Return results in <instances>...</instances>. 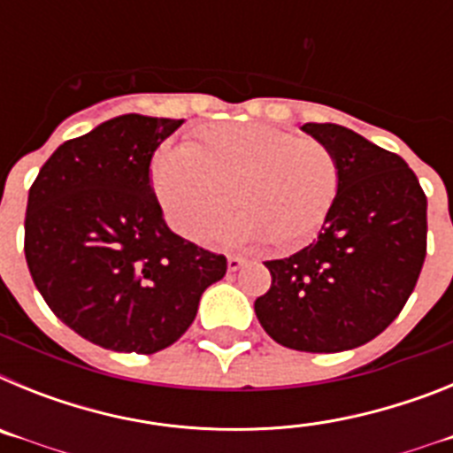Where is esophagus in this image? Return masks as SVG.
<instances>
[{"label": "esophagus", "instance_id": "esophagus-1", "mask_svg": "<svg viewBox=\"0 0 453 453\" xmlns=\"http://www.w3.org/2000/svg\"><path fill=\"white\" fill-rule=\"evenodd\" d=\"M242 263H245V258H242V256H235V254H231L229 258H226V267H229L231 272L240 270V267H242Z\"/></svg>", "mask_w": 453, "mask_h": 453}]
</instances>
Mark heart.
I'll list each match as a JSON object with an SVG mask.
<instances>
[{
	"instance_id": "obj_1",
	"label": "heart",
	"mask_w": 453,
	"mask_h": 453,
	"mask_svg": "<svg viewBox=\"0 0 453 453\" xmlns=\"http://www.w3.org/2000/svg\"><path fill=\"white\" fill-rule=\"evenodd\" d=\"M340 179L338 156L326 142L256 124L208 131L154 167L156 195L181 235L218 234L235 197L242 231L281 250L302 245L322 226Z\"/></svg>"
}]
</instances>
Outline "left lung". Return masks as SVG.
<instances>
[{"label": "left lung", "mask_w": 453, "mask_h": 453, "mask_svg": "<svg viewBox=\"0 0 453 453\" xmlns=\"http://www.w3.org/2000/svg\"><path fill=\"white\" fill-rule=\"evenodd\" d=\"M335 151L340 190L318 240L267 261L272 286L256 318L288 349L335 354L386 331L426 256V195L402 156L340 124L302 127Z\"/></svg>", "instance_id": "8db88e82"}]
</instances>
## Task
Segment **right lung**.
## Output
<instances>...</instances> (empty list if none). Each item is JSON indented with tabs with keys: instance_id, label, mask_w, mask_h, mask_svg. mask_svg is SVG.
Listing matches in <instances>:
<instances>
[{
	"instance_id": "add662e5",
	"label": "right lung",
	"mask_w": 453,
	"mask_h": 453,
	"mask_svg": "<svg viewBox=\"0 0 453 453\" xmlns=\"http://www.w3.org/2000/svg\"><path fill=\"white\" fill-rule=\"evenodd\" d=\"M181 122L108 119L63 142L29 188L31 279L56 318L104 349L156 354L174 345L202 292L226 274L222 254L167 229L151 190V156Z\"/></svg>"
}]
</instances>
